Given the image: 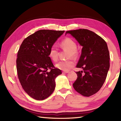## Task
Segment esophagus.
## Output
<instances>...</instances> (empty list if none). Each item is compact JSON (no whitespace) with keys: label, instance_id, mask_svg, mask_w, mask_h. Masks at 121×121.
I'll list each match as a JSON object with an SVG mask.
<instances>
[{"label":"esophagus","instance_id":"esophagus-1","mask_svg":"<svg viewBox=\"0 0 121 121\" xmlns=\"http://www.w3.org/2000/svg\"><path fill=\"white\" fill-rule=\"evenodd\" d=\"M68 72H69L68 71H63L62 72V73L65 74V73H68Z\"/></svg>","mask_w":121,"mask_h":121}]
</instances>
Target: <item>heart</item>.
I'll use <instances>...</instances> for the list:
<instances>
[{
  "label": "heart",
  "mask_w": 121,
  "mask_h": 121,
  "mask_svg": "<svg viewBox=\"0 0 121 121\" xmlns=\"http://www.w3.org/2000/svg\"><path fill=\"white\" fill-rule=\"evenodd\" d=\"M60 47L64 50L68 51L66 56L67 59H75L78 55L77 44L73 39L70 37H66L59 43ZM48 56L53 62H56L58 60L59 51L55 45H52L49 48ZM74 66V61L69 59L68 60L60 61L56 64V66L58 69L63 71H69Z\"/></svg>",
  "instance_id": "obj_1"
}]
</instances>
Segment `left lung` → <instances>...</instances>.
<instances>
[{
    "label": "left lung",
    "mask_w": 121,
    "mask_h": 121,
    "mask_svg": "<svg viewBox=\"0 0 121 121\" xmlns=\"http://www.w3.org/2000/svg\"><path fill=\"white\" fill-rule=\"evenodd\" d=\"M66 33H70L83 46L76 68L83 71L76 72L78 78L73 84L74 88L84 96H92L103 85L110 68L107 43L100 36L87 29L68 30Z\"/></svg>",
    "instance_id": "8db88e82"
}]
</instances>
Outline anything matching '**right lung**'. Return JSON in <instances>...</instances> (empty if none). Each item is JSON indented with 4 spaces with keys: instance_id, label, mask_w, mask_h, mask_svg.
<instances>
[{
    "instance_id": "add662e5",
    "label": "right lung",
    "mask_w": 121,
    "mask_h": 121,
    "mask_svg": "<svg viewBox=\"0 0 121 121\" xmlns=\"http://www.w3.org/2000/svg\"><path fill=\"white\" fill-rule=\"evenodd\" d=\"M64 32L39 30L25 38L20 46L16 60L18 78L33 99H45L55 90V79L62 72L53 65L48 52Z\"/></svg>"
}]
</instances>
